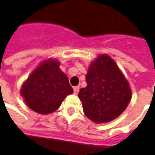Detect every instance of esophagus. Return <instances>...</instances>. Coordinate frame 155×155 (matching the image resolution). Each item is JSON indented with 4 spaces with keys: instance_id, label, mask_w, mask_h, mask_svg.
Returning a JSON list of instances; mask_svg holds the SVG:
<instances>
[{
    "instance_id": "34e87169",
    "label": "esophagus",
    "mask_w": 155,
    "mask_h": 155,
    "mask_svg": "<svg viewBox=\"0 0 155 155\" xmlns=\"http://www.w3.org/2000/svg\"><path fill=\"white\" fill-rule=\"evenodd\" d=\"M79 90H80V87H79V86H75V87H74V94H78Z\"/></svg>"
}]
</instances>
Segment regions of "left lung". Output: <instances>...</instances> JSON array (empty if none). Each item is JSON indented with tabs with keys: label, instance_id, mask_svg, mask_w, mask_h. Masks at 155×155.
<instances>
[{
	"label": "left lung",
	"instance_id": "8db88e82",
	"mask_svg": "<svg viewBox=\"0 0 155 155\" xmlns=\"http://www.w3.org/2000/svg\"><path fill=\"white\" fill-rule=\"evenodd\" d=\"M87 86L78 94L84 114L95 123L117 117L131 100V89L117 65L108 55H100L86 74Z\"/></svg>",
	"mask_w": 155,
	"mask_h": 155
}]
</instances>
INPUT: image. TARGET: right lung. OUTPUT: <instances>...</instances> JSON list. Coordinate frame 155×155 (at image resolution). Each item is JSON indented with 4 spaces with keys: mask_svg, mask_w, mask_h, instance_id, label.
<instances>
[{
    "mask_svg": "<svg viewBox=\"0 0 155 155\" xmlns=\"http://www.w3.org/2000/svg\"><path fill=\"white\" fill-rule=\"evenodd\" d=\"M73 92L68 78L59 69V62L56 60L42 63L21 89V95L27 105L43 115L55 111L64 98Z\"/></svg>",
    "mask_w": 155,
    "mask_h": 155,
    "instance_id": "obj_1",
    "label": "right lung"
}]
</instances>
